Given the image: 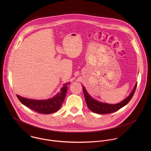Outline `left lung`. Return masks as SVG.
<instances>
[{
    "instance_id": "left-lung-1",
    "label": "left lung",
    "mask_w": 151,
    "mask_h": 151,
    "mask_svg": "<svg viewBox=\"0 0 151 151\" xmlns=\"http://www.w3.org/2000/svg\"><path fill=\"white\" fill-rule=\"evenodd\" d=\"M137 83L135 84L131 92L129 93V96H127L126 99H124L120 103L116 104H109L107 103L101 102L97 100H95L89 95L84 86H83V89L86 105L88 108L93 113H96L98 114H108L110 113H113L119 110L120 109L123 108V106H126L129 102V101L133 96L135 89L137 88Z\"/></svg>"
}]
</instances>
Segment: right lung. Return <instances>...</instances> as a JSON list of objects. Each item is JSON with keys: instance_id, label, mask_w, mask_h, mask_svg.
<instances>
[{"instance_id": "right-lung-1", "label": "right lung", "mask_w": 151, "mask_h": 151, "mask_svg": "<svg viewBox=\"0 0 151 151\" xmlns=\"http://www.w3.org/2000/svg\"><path fill=\"white\" fill-rule=\"evenodd\" d=\"M70 83L65 84L60 89V92L50 99L43 100L31 99L18 95H17V97L24 105L35 111L42 114L53 113L59 110L62 106L67 91V86Z\"/></svg>"}]
</instances>
